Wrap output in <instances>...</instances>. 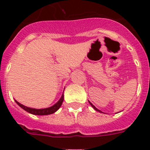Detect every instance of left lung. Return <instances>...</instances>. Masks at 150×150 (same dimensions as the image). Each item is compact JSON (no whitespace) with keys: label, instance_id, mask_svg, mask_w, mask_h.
Listing matches in <instances>:
<instances>
[{"label":"left lung","instance_id":"1","mask_svg":"<svg viewBox=\"0 0 150 150\" xmlns=\"http://www.w3.org/2000/svg\"><path fill=\"white\" fill-rule=\"evenodd\" d=\"M89 104H91V107H93V108H94V109H95V110H97V111H98V112H101V111H100V110H98V109H97L96 107H95V106H94V105H93V104H91V102H89Z\"/></svg>","mask_w":150,"mask_h":150}]
</instances>
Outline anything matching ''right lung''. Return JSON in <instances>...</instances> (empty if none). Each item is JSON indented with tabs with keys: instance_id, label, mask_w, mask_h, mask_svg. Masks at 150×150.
<instances>
[{
	"instance_id": "1",
	"label": "right lung",
	"mask_w": 150,
	"mask_h": 150,
	"mask_svg": "<svg viewBox=\"0 0 150 150\" xmlns=\"http://www.w3.org/2000/svg\"><path fill=\"white\" fill-rule=\"evenodd\" d=\"M64 100V94L62 95L61 98L59 99V100L57 102L56 104H54L53 106L52 107H48V108H44V109H34V108H30V107H25V106L21 104L19 102H18L17 100H15L16 103L18 104L20 107H22V109L25 110V111H27L28 112H30L31 114L34 115H38V116H43V115H50L52 113H54L55 112H56L60 108V107L62 106V103H63Z\"/></svg>"
}]
</instances>
